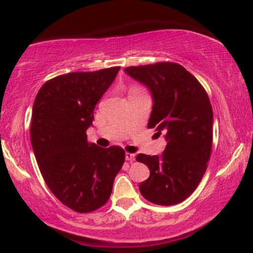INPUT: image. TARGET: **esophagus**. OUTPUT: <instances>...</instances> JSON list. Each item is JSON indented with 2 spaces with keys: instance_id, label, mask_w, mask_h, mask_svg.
Instances as JSON below:
<instances>
[{
  "instance_id": "34e87169",
  "label": "esophagus",
  "mask_w": 253,
  "mask_h": 253,
  "mask_svg": "<svg viewBox=\"0 0 253 253\" xmlns=\"http://www.w3.org/2000/svg\"><path fill=\"white\" fill-rule=\"evenodd\" d=\"M134 158H136V155H134L133 153H129V152H126V160L133 161Z\"/></svg>"
}]
</instances>
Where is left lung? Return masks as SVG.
<instances>
[{"instance_id":"1","label":"left lung","mask_w":253,"mask_h":253,"mask_svg":"<svg viewBox=\"0 0 253 253\" xmlns=\"http://www.w3.org/2000/svg\"><path fill=\"white\" fill-rule=\"evenodd\" d=\"M146 85L153 96L148 129L166 134V150L158 155L138 154L150 168L139 191L148 202L170 206L183 202L202 181L212 153L213 110L205 88L195 76L172 62L126 68Z\"/></svg>"}]
</instances>
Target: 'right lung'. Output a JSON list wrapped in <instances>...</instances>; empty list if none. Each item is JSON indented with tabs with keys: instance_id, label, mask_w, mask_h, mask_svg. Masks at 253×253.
I'll list each match as a JSON object with an SVG mask.
<instances>
[{
	"instance_id": "right-lung-1",
	"label": "right lung",
	"mask_w": 253,
	"mask_h": 253,
	"mask_svg": "<svg viewBox=\"0 0 253 253\" xmlns=\"http://www.w3.org/2000/svg\"><path fill=\"white\" fill-rule=\"evenodd\" d=\"M120 67L70 72L41 86L33 103L31 144L41 175L69 209L89 213L108 202L126 152L88 143L94 108Z\"/></svg>"
}]
</instances>
